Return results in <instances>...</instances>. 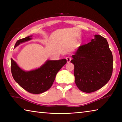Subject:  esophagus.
<instances>
[{
  "label": "esophagus",
  "mask_w": 122,
  "mask_h": 122,
  "mask_svg": "<svg viewBox=\"0 0 122 122\" xmlns=\"http://www.w3.org/2000/svg\"><path fill=\"white\" fill-rule=\"evenodd\" d=\"M66 59H67V62H70L71 60V57H69V56H68L66 57Z\"/></svg>",
  "instance_id": "obj_1"
}]
</instances>
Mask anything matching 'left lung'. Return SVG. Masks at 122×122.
<instances>
[{"mask_svg":"<svg viewBox=\"0 0 122 122\" xmlns=\"http://www.w3.org/2000/svg\"><path fill=\"white\" fill-rule=\"evenodd\" d=\"M95 39L79 47L72 55L76 86L82 92L90 93L108 83L113 71L112 54L107 39L95 35Z\"/></svg>","mask_w":122,"mask_h":122,"instance_id":"obj_1","label":"left lung"}]
</instances>
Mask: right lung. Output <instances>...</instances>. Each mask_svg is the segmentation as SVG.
Segmentation results:
<instances>
[{"label": "right lung", "instance_id": "right-lung-1", "mask_svg": "<svg viewBox=\"0 0 122 122\" xmlns=\"http://www.w3.org/2000/svg\"><path fill=\"white\" fill-rule=\"evenodd\" d=\"M30 36L16 41L14 48L20 43L30 40ZM67 63L65 59L59 60H48L39 68L25 71L18 67L11 58V73L15 82L27 92L31 94L42 93L50 88L54 81L56 74Z\"/></svg>", "mask_w": 122, "mask_h": 122}]
</instances>
